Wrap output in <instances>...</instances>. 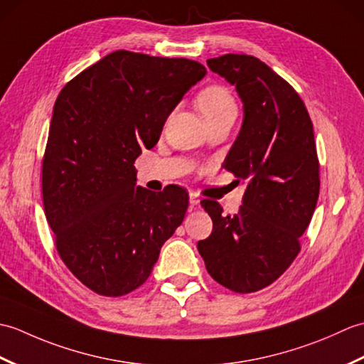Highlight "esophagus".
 <instances>
[{"label": "esophagus", "instance_id": "obj_1", "mask_svg": "<svg viewBox=\"0 0 364 364\" xmlns=\"http://www.w3.org/2000/svg\"><path fill=\"white\" fill-rule=\"evenodd\" d=\"M189 202H191L192 208L200 205V197L196 194V192H191V194H189Z\"/></svg>", "mask_w": 364, "mask_h": 364}]
</instances>
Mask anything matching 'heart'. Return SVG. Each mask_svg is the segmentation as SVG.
Segmentation results:
<instances>
[{"instance_id": "heart-1", "label": "heart", "mask_w": 364, "mask_h": 364, "mask_svg": "<svg viewBox=\"0 0 364 364\" xmlns=\"http://www.w3.org/2000/svg\"><path fill=\"white\" fill-rule=\"evenodd\" d=\"M197 107L205 119H210L228 109H236V102L225 87L210 86L198 94Z\"/></svg>"}]
</instances>
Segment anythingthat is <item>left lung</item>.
Returning a JSON list of instances; mask_svg holds the SVG:
<instances>
[{"label": "left lung", "instance_id": "left-lung-1", "mask_svg": "<svg viewBox=\"0 0 364 364\" xmlns=\"http://www.w3.org/2000/svg\"><path fill=\"white\" fill-rule=\"evenodd\" d=\"M206 63L236 86L242 102V127L223 167L247 188L233 215L203 200L213 233L197 249L215 282L235 292H255L291 266L318 203L313 123L297 92L258 58L225 54Z\"/></svg>", "mask_w": 364, "mask_h": 364}]
</instances>
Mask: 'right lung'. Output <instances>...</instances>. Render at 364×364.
<instances>
[{"instance_id":"obj_1","label":"right lung","mask_w":364,"mask_h":364,"mask_svg":"<svg viewBox=\"0 0 364 364\" xmlns=\"http://www.w3.org/2000/svg\"><path fill=\"white\" fill-rule=\"evenodd\" d=\"M205 75L196 60L119 50L67 82L54 103L42 166L46 220L65 266L97 294L119 297L144 284L181 225L188 192L136 186L134 161Z\"/></svg>"}]
</instances>
